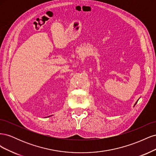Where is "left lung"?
<instances>
[{"mask_svg":"<svg viewBox=\"0 0 156 156\" xmlns=\"http://www.w3.org/2000/svg\"><path fill=\"white\" fill-rule=\"evenodd\" d=\"M137 101H138V100H137ZM136 103H137V101H136V103H135V105H136Z\"/></svg>","mask_w":156,"mask_h":156,"instance_id":"1","label":"left lung"}]
</instances>
